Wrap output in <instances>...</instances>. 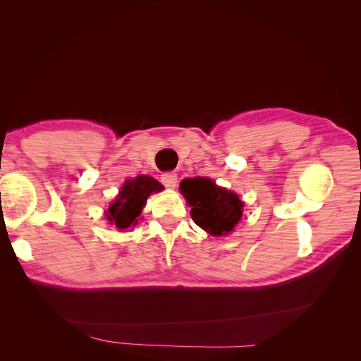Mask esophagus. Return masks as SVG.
Masks as SVG:
<instances>
[{"instance_id":"esophagus-1","label":"esophagus","mask_w":361,"mask_h":361,"mask_svg":"<svg viewBox=\"0 0 361 361\" xmlns=\"http://www.w3.org/2000/svg\"><path fill=\"white\" fill-rule=\"evenodd\" d=\"M161 180L164 183V187L173 190V188H176V185H178V174L173 173V171L162 173L161 174Z\"/></svg>"}]
</instances>
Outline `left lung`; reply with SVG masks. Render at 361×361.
<instances>
[{"label": "left lung", "instance_id": "1", "mask_svg": "<svg viewBox=\"0 0 361 361\" xmlns=\"http://www.w3.org/2000/svg\"><path fill=\"white\" fill-rule=\"evenodd\" d=\"M180 192L191 206L194 223L212 236L227 235L241 220L244 203L238 194L218 187L212 179L200 176L183 179Z\"/></svg>", "mask_w": 361, "mask_h": 361}]
</instances>
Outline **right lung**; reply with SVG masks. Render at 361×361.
<instances>
[{"label":"right lung","mask_w":361,"mask_h":361,"mask_svg":"<svg viewBox=\"0 0 361 361\" xmlns=\"http://www.w3.org/2000/svg\"><path fill=\"white\" fill-rule=\"evenodd\" d=\"M162 188V185L150 176H138L126 180L117 195V200L108 206L106 218L120 231L135 226L138 221L137 218L143 211L149 195L161 191Z\"/></svg>","instance_id":"obj_1"}]
</instances>
